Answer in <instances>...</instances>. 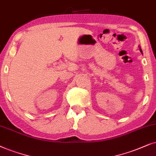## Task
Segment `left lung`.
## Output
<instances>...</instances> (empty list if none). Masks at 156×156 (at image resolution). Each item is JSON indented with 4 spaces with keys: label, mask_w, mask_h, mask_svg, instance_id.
Returning <instances> with one entry per match:
<instances>
[{
    "label": "left lung",
    "mask_w": 156,
    "mask_h": 156,
    "mask_svg": "<svg viewBox=\"0 0 156 156\" xmlns=\"http://www.w3.org/2000/svg\"><path fill=\"white\" fill-rule=\"evenodd\" d=\"M140 51L141 52V53H143V52H142V50H141V48H140Z\"/></svg>",
    "instance_id": "1"
}]
</instances>
